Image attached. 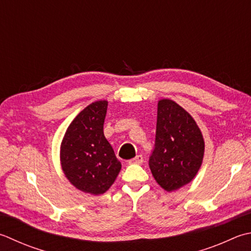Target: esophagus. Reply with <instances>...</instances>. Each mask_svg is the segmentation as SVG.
Listing matches in <instances>:
<instances>
[{
	"mask_svg": "<svg viewBox=\"0 0 251 251\" xmlns=\"http://www.w3.org/2000/svg\"><path fill=\"white\" fill-rule=\"evenodd\" d=\"M142 162H144V156H142L141 154H138L136 156V158L129 160L128 163L129 164H141Z\"/></svg>",
	"mask_w": 251,
	"mask_h": 251,
	"instance_id": "34e87169",
	"label": "esophagus"
}]
</instances>
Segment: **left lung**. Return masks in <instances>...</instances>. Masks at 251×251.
<instances>
[{"instance_id":"8db88e82","label":"left lung","mask_w":251,"mask_h":251,"mask_svg":"<svg viewBox=\"0 0 251 251\" xmlns=\"http://www.w3.org/2000/svg\"><path fill=\"white\" fill-rule=\"evenodd\" d=\"M204 141L187 111L170 99L158 103L154 149L149 168L162 188L177 190L190 183L202 164Z\"/></svg>"}]
</instances>
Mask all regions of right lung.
Masks as SVG:
<instances>
[{"instance_id":"right-lung-1","label":"right lung","mask_w":251,"mask_h":251,"mask_svg":"<svg viewBox=\"0 0 251 251\" xmlns=\"http://www.w3.org/2000/svg\"><path fill=\"white\" fill-rule=\"evenodd\" d=\"M106 110L105 100L85 107L68 126L61 144L64 174L77 189L91 195L104 194L122 169L103 134Z\"/></svg>"}]
</instances>
